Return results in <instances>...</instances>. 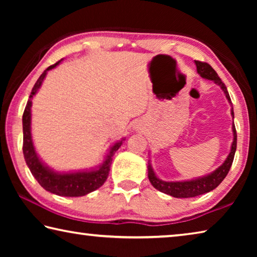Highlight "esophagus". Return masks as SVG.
<instances>
[{
    "instance_id": "obj_1",
    "label": "esophagus",
    "mask_w": 257,
    "mask_h": 257,
    "mask_svg": "<svg viewBox=\"0 0 257 257\" xmlns=\"http://www.w3.org/2000/svg\"><path fill=\"white\" fill-rule=\"evenodd\" d=\"M134 129H135V130H137V132H139V130H142V123H139V122H135V124H134Z\"/></svg>"
}]
</instances>
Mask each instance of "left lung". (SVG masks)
I'll list each match as a JSON object with an SVG mask.
<instances>
[{
    "label": "left lung",
    "mask_w": 257,
    "mask_h": 257,
    "mask_svg": "<svg viewBox=\"0 0 257 257\" xmlns=\"http://www.w3.org/2000/svg\"><path fill=\"white\" fill-rule=\"evenodd\" d=\"M195 64H196L197 72L199 76L204 78V79L213 80L216 85H219L221 87V89L223 90L228 102L230 103V105H231V99H230L227 87H225L222 80L220 79V77L217 76V73L215 72L214 69H213L208 63L201 62V61H195ZM231 115L233 118V107H231ZM232 133H233V141L231 144V150H230V153L227 156V159H225L224 162L221 164L216 170L208 173L206 176L198 177L196 179L185 180V181H164L156 177L153 168H152V165L149 161V167H147V169H149V179L151 181V184L153 185L154 188L176 198H189V197L199 196V195L206 194L208 191L215 189L216 187L223 181L224 178L227 177L230 168H231L234 153H236L237 133H236V128H234V124H232Z\"/></svg>",
    "instance_id": "8db88e82"
}]
</instances>
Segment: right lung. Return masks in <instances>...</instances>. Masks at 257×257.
<instances>
[{"label":"right lung","mask_w":257,"mask_h":257,"mask_svg":"<svg viewBox=\"0 0 257 257\" xmlns=\"http://www.w3.org/2000/svg\"><path fill=\"white\" fill-rule=\"evenodd\" d=\"M61 59L58 62L54 63L53 66H50L44 70L41 77L38 78L37 81L32 89V93L29 95V99L27 105L25 107L24 115H23V130H24V156L25 161L27 163L28 168L35 179L38 181L43 188L50 191L52 194L59 195V196H67V197H79L85 196V195L92 193V191L99 188L105 180L107 179L108 171L112 163V156L114 155L119 147L122 145L124 138L121 139L114 145L111 146L108 150V153L104 159L103 163L96 168L90 169V170H82V171H72V172H58L54 171L53 169L43 162L40 156L36 153L35 150L33 138H32V99L41 88L43 80L45 79L47 71L54 69L56 66L61 63Z\"/></svg>","instance_id":"1"}]
</instances>
